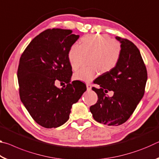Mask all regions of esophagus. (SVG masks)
Masks as SVG:
<instances>
[{
    "instance_id": "obj_1",
    "label": "esophagus",
    "mask_w": 159,
    "mask_h": 159,
    "mask_svg": "<svg viewBox=\"0 0 159 159\" xmlns=\"http://www.w3.org/2000/svg\"><path fill=\"white\" fill-rule=\"evenodd\" d=\"M86 87H87V90L88 91H90L91 90V88H92V85H91L90 83H87V84H86Z\"/></svg>"
}]
</instances>
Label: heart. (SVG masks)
<instances>
[{
  "mask_svg": "<svg viewBox=\"0 0 159 159\" xmlns=\"http://www.w3.org/2000/svg\"><path fill=\"white\" fill-rule=\"evenodd\" d=\"M90 66L82 68L74 74V79L85 82L93 80L99 71L107 73L114 69L121 55V45L107 36L89 34L80 40L79 45H72L68 52V60L73 70L79 68L84 56L90 55Z\"/></svg>",
  "mask_w": 159,
  "mask_h": 159,
  "instance_id": "1",
  "label": "heart"
}]
</instances>
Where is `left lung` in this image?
Segmentation results:
<instances>
[{
	"label": "left lung",
	"instance_id": "8db88e82",
	"mask_svg": "<svg viewBox=\"0 0 159 159\" xmlns=\"http://www.w3.org/2000/svg\"><path fill=\"white\" fill-rule=\"evenodd\" d=\"M120 43L121 55L111 71L96 79L99 88H93L98 96V102L90 107L96 121L118 126L125 123L143 98L147 80V71L140 52L133 43L116 36ZM113 91L112 97L106 95Z\"/></svg>",
	"mask_w": 159,
	"mask_h": 159
}]
</instances>
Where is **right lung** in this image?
Listing matches in <instances>:
<instances>
[{
  "label": "right lung",
  "instance_id": "add662e5",
  "mask_svg": "<svg viewBox=\"0 0 159 159\" xmlns=\"http://www.w3.org/2000/svg\"><path fill=\"white\" fill-rule=\"evenodd\" d=\"M79 38L69 29H47L32 40L20 57L17 78L21 101L35 121L44 128L65 123L73 104L86 90L83 82L71 83L67 55ZM57 80L67 83V87L57 88L54 84Z\"/></svg>",
  "mask_w": 159,
  "mask_h": 159
}]
</instances>
